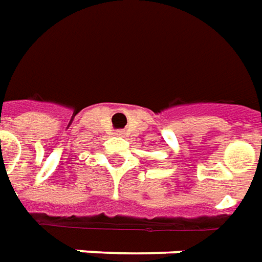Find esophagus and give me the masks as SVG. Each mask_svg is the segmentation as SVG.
<instances>
[{"mask_svg":"<svg viewBox=\"0 0 262 262\" xmlns=\"http://www.w3.org/2000/svg\"><path fill=\"white\" fill-rule=\"evenodd\" d=\"M116 136H123V132L118 130V132H116Z\"/></svg>","mask_w":262,"mask_h":262,"instance_id":"obj_1","label":"esophagus"}]
</instances>
